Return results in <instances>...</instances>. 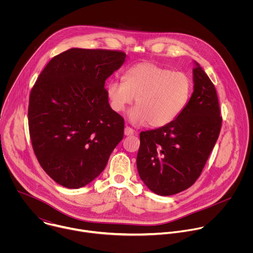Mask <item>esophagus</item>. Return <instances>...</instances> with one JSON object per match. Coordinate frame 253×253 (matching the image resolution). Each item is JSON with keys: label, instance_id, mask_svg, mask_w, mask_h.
<instances>
[{"label": "esophagus", "instance_id": "34e87169", "mask_svg": "<svg viewBox=\"0 0 253 253\" xmlns=\"http://www.w3.org/2000/svg\"><path fill=\"white\" fill-rule=\"evenodd\" d=\"M124 134H125L126 136H131V135H133V134H134V130H133L132 128H130V127L126 126V127H125V129H124Z\"/></svg>", "mask_w": 253, "mask_h": 253}]
</instances>
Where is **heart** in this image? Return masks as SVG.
<instances>
[{
  "label": "heart",
  "mask_w": 253,
  "mask_h": 253,
  "mask_svg": "<svg viewBox=\"0 0 253 253\" xmlns=\"http://www.w3.org/2000/svg\"><path fill=\"white\" fill-rule=\"evenodd\" d=\"M106 91L114 111H124L136 98L130 120L136 124L148 122L149 126L162 127L183 112L190 100L193 83L184 72L141 62L126 71L124 81L108 83Z\"/></svg>",
  "instance_id": "b5f03b06"
}]
</instances>
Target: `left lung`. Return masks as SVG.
Returning <instances> with one entry per match:
<instances>
[{"label":"left lung","mask_w":253,"mask_h":253,"mask_svg":"<svg viewBox=\"0 0 253 253\" xmlns=\"http://www.w3.org/2000/svg\"><path fill=\"white\" fill-rule=\"evenodd\" d=\"M193 81L194 91L181 114L163 127L140 133L138 173L158 195L189 188L200 176L220 133L217 93L197 63Z\"/></svg>","instance_id":"obj_1"}]
</instances>
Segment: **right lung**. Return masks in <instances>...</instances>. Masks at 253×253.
<instances>
[{
    "instance_id": "obj_1",
    "label": "right lung",
    "mask_w": 253,
    "mask_h": 253,
    "mask_svg": "<svg viewBox=\"0 0 253 253\" xmlns=\"http://www.w3.org/2000/svg\"><path fill=\"white\" fill-rule=\"evenodd\" d=\"M125 57L117 50H67L51 59L31 90L28 123L34 153L64 187L90 183L123 139L124 119L111 109L104 86Z\"/></svg>"
}]
</instances>
